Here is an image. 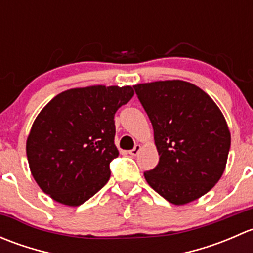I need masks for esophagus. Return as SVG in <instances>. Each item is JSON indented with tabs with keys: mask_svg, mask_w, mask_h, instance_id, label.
Returning a JSON list of instances; mask_svg holds the SVG:
<instances>
[{
	"mask_svg": "<svg viewBox=\"0 0 253 253\" xmlns=\"http://www.w3.org/2000/svg\"><path fill=\"white\" fill-rule=\"evenodd\" d=\"M139 150H141V145H139V144H136V145H134V148H133V149H131V150H129V154H131V155H133V157H134V155H137V154H138V153H139Z\"/></svg>",
	"mask_w": 253,
	"mask_h": 253,
	"instance_id": "esophagus-1",
	"label": "esophagus"
}]
</instances>
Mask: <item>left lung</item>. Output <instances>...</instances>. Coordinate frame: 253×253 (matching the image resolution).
<instances>
[{
  "label": "left lung",
  "mask_w": 253,
  "mask_h": 253,
  "mask_svg": "<svg viewBox=\"0 0 253 253\" xmlns=\"http://www.w3.org/2000/svg\"><path fill=\"white\" fill-rule=\"evenodd\" d=\"M147 112L159 163L144 172L150 187L176 206L206 195L225 170L230 132L211 96L185 81L133 86Z\"/></svg>",
  "instance_id": "1"
}]
</instances>
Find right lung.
<instances>
[{
    "instance_id": "1",
    "label": "right lung",
    "mask_w": 253,
    "mask_h": 253,
    "mask_svg": "<svg viewBox=\"0 0 253 253\" xmlns=\"http://www.w3.org/2000/svg\"><path fill=\"white\" fill-rule=\"evenodd\" d=\"M133 94L132 86L75 88L40 111L27 157L33 177L52 200L77 207L106 185L110 163L119 157L114 116Z\"/></svg>"
}]
</instances>
